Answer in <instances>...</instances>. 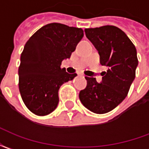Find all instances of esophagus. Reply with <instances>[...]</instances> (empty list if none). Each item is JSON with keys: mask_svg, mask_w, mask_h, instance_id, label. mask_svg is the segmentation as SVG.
<instances>
[{"mask_svg": "<svg viewBox=\"0 0 149 149\" xmlns=\"http://www.w3.org/2000/svg\"><path fill=\"white\" fill-rule=\"evenodd\" d=\"M82 77H83V78H85V76H83V75H82Z\"/></svg>", "mask_w": 149, "mask_h": 149, "instance_id": "34e87169", "label": "esophagus"}]
</instances>
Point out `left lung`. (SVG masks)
Masks as SVG:
<instances>
[{"label": "left lung", "instance_id": "left-lung-1", "mask_svg": "<svg viewBox=\"0 0 149 149\" xmlns=\"http://www.w3.org/2000/svg\"><path fill=\"white\" fill-rule=\"evenodd\" d=\"M85 33L97 50L101 64L108 70L100 83L95 78L85 77L87 85L80 91L79 99L89 110L102 114L116 108L129 93L138 65L136 50L126 34L115 26L86 29Z\"/></svg>", "mask_w": 149, "mask_h": 149}]
</instances>
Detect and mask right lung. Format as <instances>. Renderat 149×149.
Segmentation results:
<instances>
[{"label":"right lung","instance_id":"1","mask_svg":"<svg viewBox=\"0 0 149 149\" xmlns=\"http://www.w3.org/2000/svg\"><path fill=\"white\" fill-rule=\"evenodd\" d=\"M83 37V30L63 24H46L29 38L21 55L18 74L19 90L27 108L45 116L58 103V90L77 76L61 68Z\"/></svg>","mask_w":149,"mask_h":149}]
</instances>
